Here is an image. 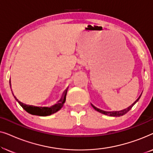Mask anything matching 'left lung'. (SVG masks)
I'll return each mask as SVG.
<instances>
[{
  "instance_id": "left-lung-1",
  "label": "left lung",
  "mask_w": 153,
  "mask_h": 153,
  "mask_svg": "<svg viewBox=\"0 0 153 153\" xmlns=\"http://www.w3.org/2000/svg\"><path fill=\"white\" fill-rule=\"evenodd\" d=\"M140 97H141V95L139 96V97L138 98V99L136 100V101L134 102V103L131 104V106H129V107H127V108H125V109L123 110H121V111H103V110H101L100 109V108H98L97 107H95V106L93 105V104H91V105L94 108V109L97 111L101 113V114H105V115H107V116H114V117H119V116H122L123 115H125V114H127V112L129 111V110L131 109V108H132V106L134 105V104L137 103V102H138V100H139Z\"/></svg>"
}]
</instances>
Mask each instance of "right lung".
Instances as JSON below:
<instances>
[{"label":"right lung","mask_w":153,"mask_h":153,"mask_svg":"<svg viewBox=\"0 0 153 153\" xmlns=\"http://www.w3.org/2000/svg\"><path fill=\"white\" fill-rule=\"evenodd\" d=\"M68 90H66L64 92L62 97L59 100L60 103L58 104H55V105L51 106V107H45V106H35L33 105H28L24 103H22V102H20L18 99H16L15 96H14V98L16 101L18 102V103L20 104L21 106H22V108H24L25 111H26L27 112L32 115H35V116H50V115L54 114V113L57 112L58 111H59L60 108L62 107L63 104L65 102L66 100V95Z\"/></svg>","instance_id":"right-lung-1"}]
</instances>
